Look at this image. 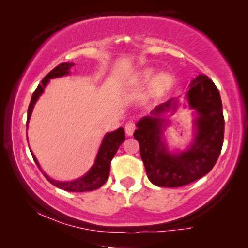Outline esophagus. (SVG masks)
<instances>
[{
	"mask_svg": "<svg viewBox=\"0 0 248 248\" xmlns=\"http://www.w3.org/2000/svg\"><path fill=\"white\" fill-rule=\"evenodd\" d=\"M135 128H137V125H135L134 122H128V123L125 124V132H126L127 135L133 134Z\"/></svg>",
	"mask_w": 248,
	"mask_h": 248,
	"instance_id": "esophagus-1",
	"label": "esophagus"
}]
</instances>
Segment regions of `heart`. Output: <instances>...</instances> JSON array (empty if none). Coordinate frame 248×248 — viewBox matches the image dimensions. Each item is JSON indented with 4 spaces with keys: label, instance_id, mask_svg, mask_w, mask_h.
<instances>
[{
    "label": "heart",
    "instance_id": "1",
    "mask_svg": "<svg viewBox=\"0 0 248 248\" xmlns=\"http://www.w3.org/2000/svg\"><path fill=\"white\" fill-rule=\"evenodd\" d=\"M172 82H174V80H172L171 74L167 72L158 74L154 79V71L152 70L142 71L137 78V83L140 87H147L151 84V91L155 96L162 94L170 89Z\"/></svg>",
    "mask_w": 248,
    "mask_h": 248
}]
</instances>
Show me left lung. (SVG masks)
<instances>
[{
  "label": "left lung",
  "mask_w": 248,
  "mask_h": 248,
  "mask_svg": "<svg viewBox=\"0 0 248 248\" xmlns=\"http://www.w3.org/2000/svg\"><path fill=\"white\" fill-rule=\"evenodd\" d=\"M187 100L198 113L195 140L187 151L170 155L161 143V114L177 107L172 98L155 107L154 116L139 121L134 132L148 178L160 187H179L198 181L211 170L221 152L225 118L218 88L208 76L199 74L189 83Z\"/></svg>",
  "instance_id": "1"
}]
</instances>
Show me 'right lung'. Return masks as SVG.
<instances>
[{
    "instance_id": "add662e5",
    "label": "right lung",
    "mask_w": 248,
    "mask_h": 248,
    "mask_svg": "<svg viewBox=\"0 0 248 248\" xmlns=\"http://www.w3.org/2000/svg\"><path fill=\"white\" fill-rule=\"evenodd\" d=\"M73 66L72 63H61L60 65L50 71V72L47 74V76L42 80V84H38V87L36 88V90L33 91L31 100H30L29 107H28V116H27V125H28L30 115H31L32 108L35 106L37 99L40 94L43 93L44 88L47 83H48L49 79L52 78H57L62 77L69 74V70ZM125 140V133L124 130L122 127L118 128V130L110 132V133H107L106 137L104 138L103 143L100 145L99 151H98L96 161H94V165L93 168L90 169L89 171L87 172L83 177L80 179H77V181L73 182H57L54 181V179L49 178L46 174L44 176L47 178L50 184H53L56 187L62 188L64 191L67 192H86V191H93V189H97L103 186L106 181L108 179V176H109V170H110V162L111 159L114 158L115 154H116L120 145L123 143ZM32 158L37 166L39 167L38 162H37L35 155H32ZM40 168V167H39Z\"/></svg>"
}]
</instances>
